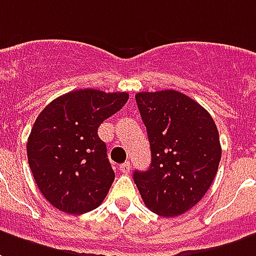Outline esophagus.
<instances>
[{"label":"esophagus","instance_id":"obj_1","mask_svg":"<svg viewBox=\"0 0 256 256\" xmlns=\"http://www.w3.org/2000/svg\"><path fill=\"white\" fill-rule=\"evenodd\" d=\"M130 168H132V166H130V162H123V164L119 166V170H120L122 174H128V172H130Z\"/></svg>","mask_w":256,"mask_h":256}]
</instances>
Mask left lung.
Masks as SVG:
<instances>
[{
  "label": "left lung",
  "mask_w": 256,
  "mask_h": 256,
  "mask_svg": "<svg viewBox=\"0 0 256 256\" xmlns=\"http://www.w3.org/2000/svg\"><path fill=\"white\" fill-rule=\"evenodd\" d=\"M136 102L152 162L148 171H134V183L150 212L162 217L183 214L214 180L221 160L217 126L200 104L178 90L140 92Z\"/></svg>",
  "instance_id": "8db88e82"
}]
</instances>
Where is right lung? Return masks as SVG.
I'll use <instances>...</instances> for the list:
<instances>
[{"instance_id":"add662e5","label":"right lung","mask_w":256,"mask_h":256,"mask_svg":"<svg viewBox=\"0 0 256 256\" xmlns=\"http://www.w3.org/2000/svg\"><path fill=\"white\" fill-rule=\"evenodd\" d=\"M128 100L126 92L86 88L62 94L39 114L28 137V164L54 208L82 214L108 194L115 172L98 128Z\"/></svg>"}]
</instances>
